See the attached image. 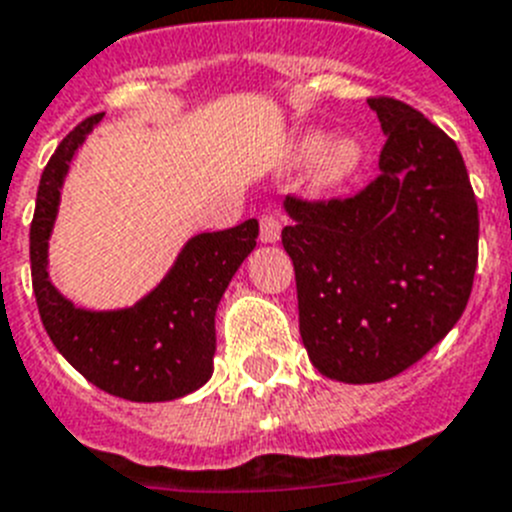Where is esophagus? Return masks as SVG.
Returning a JSON list of instances; mask_svg holds the SVG:
<instances>
[{
	"mask_svg": "<svg viewBox=\"0 0 512 512\" xmlns=\"http://www.w3.org/2000/svg\"><path fill=\"white\" fill-rule=\"evenodd\" d=\"M259 238L264 243H277L279 238H282V220L274 215H261Z\"/></svg>",
	"mask_w": 512,
	"mask_h": 512,
	"instance_id": "obj_1",
	"label": "esophagus"
}]
</instances>
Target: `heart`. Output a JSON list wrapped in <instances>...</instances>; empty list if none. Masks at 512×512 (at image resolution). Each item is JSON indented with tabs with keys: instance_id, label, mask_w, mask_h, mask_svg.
I'll use <instances>...</instances> for the list:
<instances>
[{
	"instance_id": "heart-1",
	"label": "heart",
	"mask_w": 512,
	"mask_h": 512,
	"mask_svg": "<svg viewBox=\"0 0 512 512\" xmlns=\"http://www.w3.org/2000/svg\"><path fill=\"white\" fill-rule=\"evenodd\" d=\"M312 182L318 189H336L351 182L356 171L364 164V146L356 135H338L328 143V133L318 128H307L292 140V151L289 158L295 164H307L314 161Z\"/></svg>"
}]
</instances>
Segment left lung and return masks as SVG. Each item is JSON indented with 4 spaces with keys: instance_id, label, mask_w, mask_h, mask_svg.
<instances>
[{
    "instance_id": "1",
    "label": "left lung",
    "mask_w": 512,
    "mask_h": 512,
    "mask_svg": "<svg viewBox=\"0 0 512 512\" xmlns=\"http://www.w3.org/2000/svg\"><path fill=\"white\" fill-rule=\"evenodd\" d=\"M379 176L348 200H284L300 336L323 377L372 384L423 359L472 295L479 212L454 140L410 104L372 97Z\"/></svg>"
}]
</instances>
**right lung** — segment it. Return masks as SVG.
<instances>
[{
	"label": "right lung",
	"instance_id": "obj_1",
	"mask_svg": "<svg viewBox=\"0 0 512 512\" xmlns=\"http://www.w3.org/2000/svg\"><path fill=\"white\" fill-rule=\"evenodd\" d=\"M76 125L43 169L30 225L33 289L53 346L99 390L130 402H166L200 390L212 377L215 312L230 279L256 248L259 220L189 238L174 266L133 307L84 310L53 287L48 241L61 205V187L76 151L99 125Z\"/></svg>",
	"mask_w": 512,
	"mask_h": 512
}]
</instances>
